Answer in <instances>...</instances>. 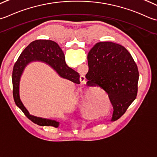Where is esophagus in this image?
<instances>
[{
	"mask_svg": "<svg viewBox=\"0 0 157 157\" xmlns=\"http://www.w3.org/2000/svg\"><path fill=\"white\" fill-rule=\"evenodd\" d=\"M82 76V77H84V80H85V76ZM83 81H82V82H83Z\"/></svg>",
	"mask_w": 157,
	"mask_h": 157,
	"instance_id": "34e87169",
	"label": "esophagus"
}]
</instances>
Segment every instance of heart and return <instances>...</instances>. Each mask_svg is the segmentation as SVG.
I'll list each match as a JSON object with an SVG mask.
<instances>
[{"instance_id":"b5f03b06","label":"heart","mask_w":157,"mask_h":157,"mask_svg":"<svg viewBox=\"0 0 157 157\" xmlns=\"http://www.w3.org/2000/svg\"><path fill=\"white\" fill-rule=\"evenodd\" d=\"M89 102H90V100H89V98L85 96H83L81 98V106L82 108H85L87 106H88V105L89 104ZM88 118L89 119H93L94 118V116H87Z\"/></svg>"}]
</instances>
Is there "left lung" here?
<instances>
[{
	"mask_svg": "<svg viewBox=\"0 0 157 157\" xmlns=\"http://www.w3.org/2000/svg\"><path fill=\"white\" fill-rule=\"evenodd\" d=\"M87 60V83L108 93L114 110L111 121H117L136 98L139 79L136 63L125 48L113 42L95 44Z\"/></svg>",
	"mask_w": 157,
	"mask_h": 157,
	"instance_id": "8db88e82",
	"label": "left lung"
}]
</instances>
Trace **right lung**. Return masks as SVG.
<instances>
[{"mask_svg": "<svg viewBox=\"0 0 157 157\" xmlns=\"http://www.w3.org/2000/svg\"><path fill=\"white\" fill-rule=\"evenodd\" d=\"M34 62L46 63L55 70L60 77L68 79L76 84L80 83L79 74L67 66L63 51L56 42L50 40H36L30 43L14 65L12 74L13 95L16 105L28 119L38 125L58 127L60 124L59 121L30 114L21 100L20 86L21 76L25 67Z\"/></svg>", "mask_w": 157, "mask_h": 157, "instance_id": "obj_1", "label": "right lung"}]
</instances>
